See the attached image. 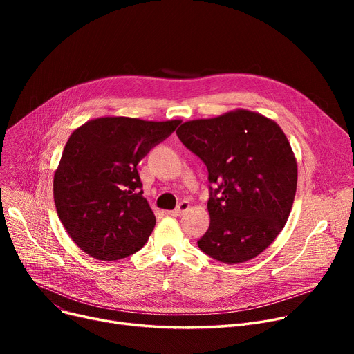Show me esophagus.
<instances>
[{"label":"esophagus","mask_w":354,"mask_h":354,"mask_svg":"<svg viewBox=\"0 0 354 354\" xmlns=\"http://www.w3.org/2000/svg\"><path fill=\"white\" fill-rule=\"evenodd\" d=\"M189 208H191L189 202H187V201H182V202L179 203V205H178L174 211H171L169 214H171V215H174V216H180V215H183L185 212H187Z\"/></svg>","instance_id":"34e87169"}]
</instances>
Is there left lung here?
I'll list each match as a JSON object with an SVG mask.
<instances>
[{"mask_svg":"<svg viewBox=\"0 0 354 354\" xmlns=\"http://www.w3.org/2000/svg\"><path fill=\"white\" fill-rule=\"evenodd\" d=\"M180 142L208 169L209 228L198 247L225 264H241L271 245L286 225L297 189V160L281 127L236 109L185 122Z\"/></svg>","mask_w":354,"mask_h":354,"instance_id":"left-lung-1","label":"left lung"}]
</instances>
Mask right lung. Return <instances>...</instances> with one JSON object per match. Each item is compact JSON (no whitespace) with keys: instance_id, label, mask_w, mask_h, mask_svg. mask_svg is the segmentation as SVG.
<instances>
[{"instance_id":"add662e5","label":"right lung","mask_w":354,"mask_h":354,"mask_svg":"<svg viewBox=\"0 0 354 354\" xmlns=\"http://www.w3.org/2000/svg\"><path fill=\"white\" fill-rule=\"evenodd\" d=\"M179 123L107 116L71 133L53 194L64 230L82 251L113 261L146 244L156 218L142 195L136 166Z\"/></svg>"}]
</instances>
